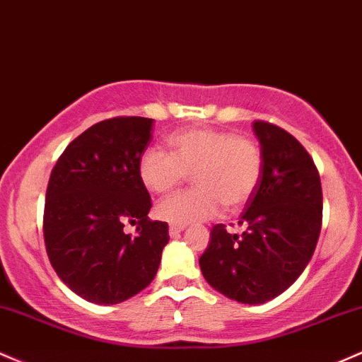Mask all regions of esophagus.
Segmentation results:
<instances>
[{
  "label": "esophagus",
  "mask_w": 362,
  "mask_h": 362,
  "mask_svg": "<svg viewBox=\"0 0 362 362\" xmlns=\"http://www.w3.org/2000/svg\"><path fill=\"white\" fill-rule=\"evenodd\" d=\"M185 227H186L185 224H170V226H169V234L173 235V238H174V235L180 234L181 230L185 229Z\"/></svg>",
  "instance_id": "obj_1"
}]
</instances>
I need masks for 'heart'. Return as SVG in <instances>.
Returning a JSON list of instances; mask_svg holds the SVG:
<instances>
[{"label":"heart","mask_w":362,"mask_h":362,"mask_svg":"<svg viewBox=\"0 0 362 362\" xmlns=\"http://www.w3.org/2000/svg\"><path fill=\"white\" fill-rule=\"evenodd\" d=\"M169 152L148 147L138 159V176L152 193L176 189L193 174L197 186L157 205V215L173 224L205 221L222 206L235 210L251 200L263 170L262 148L251 136L229 129L189 128L168 138Z\"/></svg>","instance_id":"b5f03b06"}]
</instances>
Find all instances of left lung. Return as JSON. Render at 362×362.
<instances>
[{"mask_svg":"<svg viewBox=\"0 0 362 362\" xmlns=\"http://www.w3.org/2000/svg\"><path fill=\"white\" fill-rule=\"evenodd\" d=\"M262 145V180L246 203L241 235L214 226L200 257L206 282L245 304L277 298L303 274L322 230L323 193L318 169L308 150L284 128L253 123Z\"/></svg>","mask_w":362,"mask_h":362,"instance_id":"8db88e82","label":"left lung"}]
</instances>
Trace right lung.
Segmentation results:
<instances>
[{
	"label": "right lung",
	"mask_w": 362,
	"mask_h": 362,
	"mask_svg": "<svg viewBox=\"0 0 362 362\" xmlns=\"http://www.w3.org/2000/svg\"><path fill=\"white\" fill-rule=\"evenodd\" d=\"M153 119L117 116L95 123L64 148L51 170L44 243L52 269L80 298L117 304L156 277L169 241L168 222L152 221L138 159ZM137 226L135 235L122 229Z\"/></svg>",
	"instance_id": "right-lung-1"
}]
</instances>
